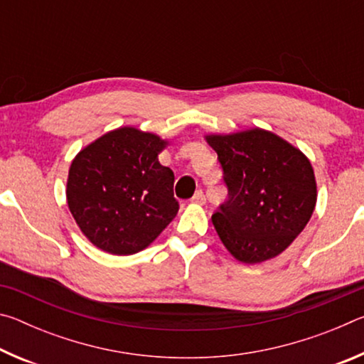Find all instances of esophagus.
<instances>
[{"instance_id":"34e87169","label":"esophagus","mask_w":364,"mask_h":364,"mask_svg":"<svg viewBox=\"0 0 364 364\" xmlns=\"http://www.w3.org/2000/svg\"><path fill=\"white\" fill-rule=\"evenodd\" d=\"M193 202H196V204H204V202H205L204 191H202V189L196 191V194L193 196Z\"/></svg>"}]
</instances>
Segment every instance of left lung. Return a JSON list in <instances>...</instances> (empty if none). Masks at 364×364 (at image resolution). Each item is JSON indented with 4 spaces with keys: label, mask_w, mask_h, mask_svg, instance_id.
<instances>
[{
    "label": "left lung",
    "mask_w": 364,
    "mask_h": 364,
    "mask_svg": "<svg viewBox=\"0 0 364 364\" xmlns=\"http://www.w3.org/2000/svg\"><path fill=\"white\" fill-rule=\"evenodd\" d=\"M218 156L228 199L212 215L221 242L244 263L279 255L304 231L316 205L311 164L274 133L207 136Z\"/></svg>",
    "instance_id": "1"
}]
</instances>
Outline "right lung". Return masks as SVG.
Masks as SVG:
<instances>
[{
  "instance_id": "add662e5",
  "label": "right lung",
  "mask_w": 364,
  "mask_h": 364,
  "mask_svg": "<svg viewBox=\"0 0 364 364\" xmlns=\"http://www.w3.org/2000/svg\"><path fill=\"white\" fill-rule=\"evenodd\" d=\"M164 147L156 134L125 127L73 159L67 204L96 247L115 255L136 254L176 217L175 175L157 159Z\"/></svg>"
}]
</instances>
